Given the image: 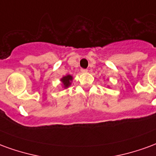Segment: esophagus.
Here are the masks:
<instances>
[{
    "label": "esophagus",
    "instance_id": "esophagus-1",
    "mask_svg": "<svg viewBox=\"0 0 156 156\" xmlns=\"http://www.w3.org/2000/svg\"><path fill=\"white\" fill-rule=\"evenodd\" d=\"M81 72L84 73H87V72H88V69H84V68H83V69H81Z\"/></svg>",
    "mask_w": 156,
    "mask_h": 156
}]
</instances>
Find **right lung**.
Listing matches in <instances>:
<instances>
[{
    "label": "right lung",
    "instance_id": "right-lung-1",
    "mask_svg": "<svg viewBox=\"0 0 156 156\" xmlns=\"http://www.w3.org/2000/svg\"><path fill=\"white\" fill-rule=\"evenodd\" d=\"M72 80H73V77H72L71 75H66L64 77H62V78H61V82L62 83L63 88H68V87L71 85Z\"/></svg>",
    "mask_w": 156,
    "mask_h": 156
}]
</instances>
